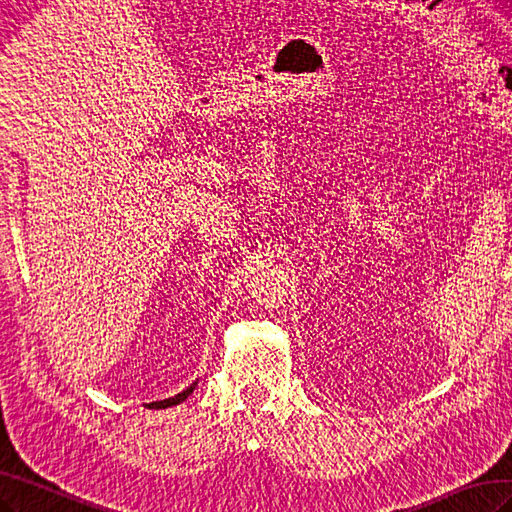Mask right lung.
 Masks as SVG:
<instances>
[{
  "label": "right lung",
  "instance_id": "right-lung-1",
  "mask_svg": "<svg viewBox=\"0 0 512 512\" xmlns=\"http://www.w3.org/2000/svg\"><path fill=\"white\" fill-rule=\"evenodd\" d=\"M197 386V382H193L189 389H184L182 393H178V395H173V397H167V400H160V402H152V404H145L147 408H154V410H158V408H169V406H176V404H180V402H184L186 397H189L191 393H193V389Z\"/></svg>",
  "mask_w": 512,
  "mask_h": 512
}]
</instances>
